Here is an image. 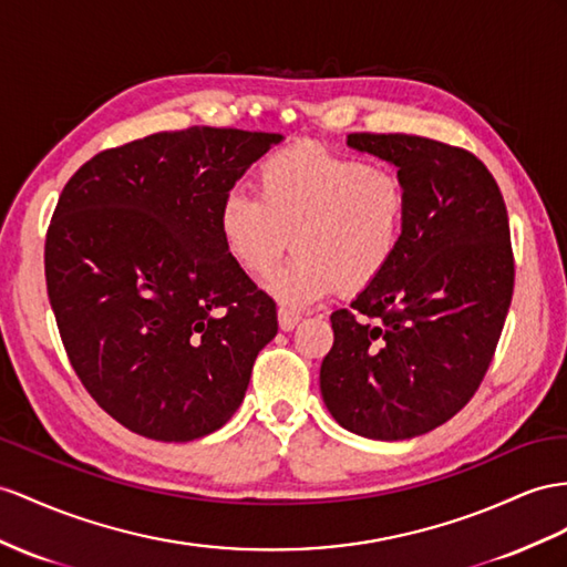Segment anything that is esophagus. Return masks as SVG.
<instances>
[{
  "label": "esophagus",
  "mask_w": 567,
  "mask_h": 567,
  "mask_svg": "<svg viewBox=\"0 0 567 567\" xmlns=\"http://www.w3.org/2000/svg\"><path fill=\"white\" fill-rule=\"evenodd\" d=\"M299 321H301V316L295 313V311H287V309L278 311V323H280V330H285V332L295 330Z\"/></svg>",
  "instance_id": "obj_1"
}]
</instances>
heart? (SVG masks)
Masks as SVG:
<instances>
[{
    "instance_id": "1",
    "label": "heart",
    "mask_w": 567,
    "mask_h": 567,
    "mask_svg": "<svg viewBox=\"0 0 567 567\" xmlns=\"http://www.w3.org/2000/svg\"><path fill=\"white\" fill-rule=\"evenodd\" d=\"M404 225L408 188L393 169L318 143L275 151L256 169V198L231 188L217 206L225 251L251 278L278 264L292 237L295 258L266 280L289 309L371 287L395 260Z\"/></svg>"
}]
</instances>
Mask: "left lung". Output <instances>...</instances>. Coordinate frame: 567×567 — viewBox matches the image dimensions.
<instances>
[{
  "label": "left lung",
  "mask_w": 567,
  "mask_h": 567,
  "mask_svg": "<svg viewBox=\"0 0 567 567\" xmlns=\"http://www.w3.org/2000/svg\"><path fill=\"white\" fill-rule=\"evenodd\" d=\"M347 145L398 167L408 225L390 268L332 311L321 395L342 429L404 441L453 419L484 379L513 299L511 227L472 153L408 134Z\"/></svg>",
  "instance_id": "obj_1"
}]
</instances>
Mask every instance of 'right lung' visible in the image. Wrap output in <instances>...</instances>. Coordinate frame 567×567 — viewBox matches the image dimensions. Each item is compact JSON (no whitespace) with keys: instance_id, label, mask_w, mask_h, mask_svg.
<instances>
[{"instance_id":"right-lung-1","label":"right lung","mask_w":567,"mask_h":567,"mask_svg":"<svg viewBox=\"0 0 567 567\" xmlns=\"http://www.w3.org/2000/svg\"><path fill=\"white\" fill-rule=\"evenodd\" d=\"M280 134L192 126L110 148L69 179L45 278L71 367L122 426L186 443L225 426L272 299L225 251L217 206Z\"/></svg>"}]
</instances>
